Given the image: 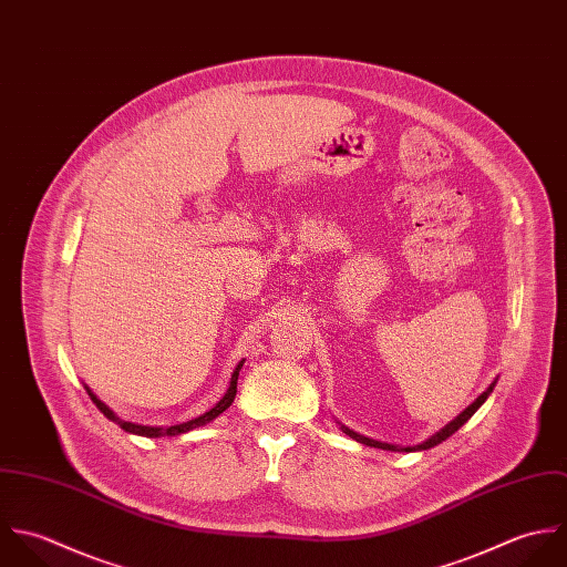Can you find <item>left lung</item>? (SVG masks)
Instances as JSON below:
<instances>
[{
    "label": "left lung",
    "mask_w": 567,
    "mask_h": 567,
    "mask_svg": "<svg viewBox=\"0 0 567 567\" xmlns=\"http://www.w3.org/2000/svg\"><path fill=\"white\" fill-rule=\"evenodd\" d=\"M493 388H495V383H491V388H488L486 392H482V394H480V396H477V399H475V401H473V403H471V405H468V408H466V410H464L460 416H455L452 423H450V425H445V427H443L439 434H434L432 439H427L425 443H421V445H416V447H405V452L430 450V447H436L439 443L447 441L452 434H455V432H457V430H460V427H462V425H464V423H466V421H468V419H471V416L477 412V408H480V405H482V403L488 399V394L493 392ZM341 432H343V434H348L350 439H354V441H357V443H361V445H368V447H379V450H385V452H399L394 445H388V443H379V441H372V439L359 436V434L350 432V430H348V427H343V425H341Z\"/></svg>",
    "instance_id": "8db88e82"
}]
</instances>
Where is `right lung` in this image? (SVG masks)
I'll list each match as a JSON object with an SVG mask.
<instances>
[{"instance_id":"add662e5","label":"right lung","mask_w":567,"mask_h":567,"mask_svg":"<svg viewBox=\"0 0 567 567\" xmlns=\"http://www.w3.org/2000/svg\"><path fill=\"white\" fill-rule=\"evenodd\" d=\"M245 361V359H243ZM243 361L236 365V370H234V374H231V381H229V388H227L226 396L210 410V412H206V414H202L199 419H193V421H188V423H182V425H173V427H146V425H135V423H126V421H122V419H117L114 414V410H110L90 388H87V394H90V399L96 403V408L110 419V421H114L115 425H120L124 432H128V434H137V436H146V439H159V436H179V434H186V432H190V430H197V427H204V425H208V423H213L217 416H221L224 412H226L227 408L231 405V401H234V396H236V381H238V370L243 368Z\"/></svg>"}]
</instances>
